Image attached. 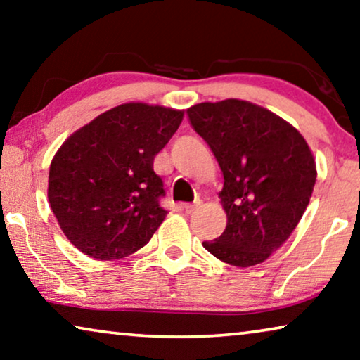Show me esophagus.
Segmentation results:
<instances>
[{"label": "esophagus", "mask_w": 360, "mask_h": 360, "mask_svg": "<svg viewBox=\"0 0 360 360\" xmlns=\"http://www.w3.org/2000/svg\"><path fill=\"white\" fill-rule=\"evenodd\" d=\"M198 205L200 203H184L181 205V210H184L186 214H190V213H193L196 208H198Z\"/></svg>", "instance_id": "1"}]
</instances>
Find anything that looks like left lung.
<instances>
[{
    "label": "left lung",
    "mask_w": 360,
    "mask_h": 360,
    "mask_svg": "<svg viewBox=\"0 0 360 360\" xmlns=\"http://www.w3.org/2000/svg\"><path fill=\"white\" fill-rule=\"evenodd\" d=\"M223 172L224 233L203 248L223 262H264L290 238L307 210L316 164L303 136L272 111L243 100L186 110Z\"/></svg>",
    "instance_id": "obj_1"
}]
</instances>
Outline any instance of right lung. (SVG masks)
I'll list each match as a JSON object with an SVG mask.
<instances>
[{"instance_id": "obj_1", "label": "right lung", "mask_w": 360, "mask_h": 360, "mask_svg": "<svg viewBox=\"0 0 360 360\" xmlns=\"http://www.w3.org/2000/svg\"><path fill=\"white\" fill-rule=\"evenodd\" d=\"M184 111L126 103L63 142L49 172V203L63 234L96 260L124 259L149 243L167 210L154 157Z\"/></svg>"}]
</instances>
